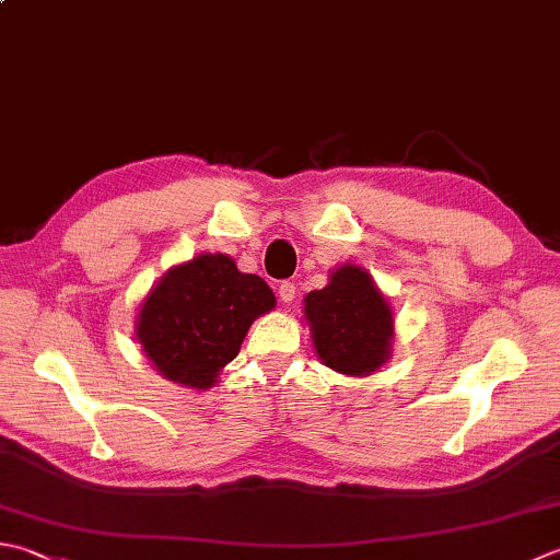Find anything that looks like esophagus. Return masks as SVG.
Segmentation results:
<instances>
[{
	"label": "esophagus",
	"instance_id": "1",
	"mask_svg": "<svg viewBox=\"0 0 560 560\" xmlns=\"http://www.w3.org/2000/svg\"><path fill=\"white\" fill-rule=\"evenodd\" d=\"M279 299L283 301V303H291L293 299H295V287L291 281H283L281 287H279Z\"/></svg>",
	"mask_w": 560,
	"mask_h": 560
}]
</instances>
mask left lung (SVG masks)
Here are the masks:
<instances>
[{
	"label": "left lung",
	"mask_w": 560,
	"mask_h": 560,
	"mask_svg": "<svg viewBox=\"0 0 560 560\" xmlns=\"http://www.w3.org/2000/svg\"><path fill=\"white\" fill-rule=\"evenodd\" d=\"M315 354L347 376L374 374L390 359L393 311L366 269L342 265L303 299Z\"/></svg>",
	"instance_id": "1"
}]
</instances>
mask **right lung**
<instances>
[{"mask_svg":"<svg viewBox=\"0 0 560 560\" xmlns=\"http://www.w3.org/2000/svg\"><path fill=\"white\" fill-rule=\"evenodd\" d=\"M277 299L267 281L243 273L228 255L172 267L140 305L136 337L164 378L206 390L240 352L249 325Z\"/></svg>","mask_w":560,"mask_h":560,"instance_id":"right-lung-1","label":"right lung"}]
</instances>
